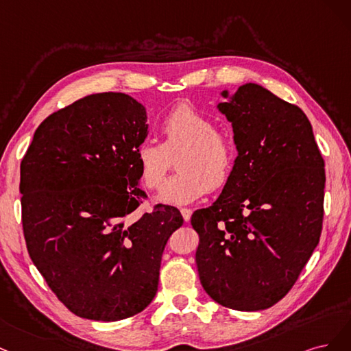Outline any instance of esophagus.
Returning <instances> with one entry per match:
<instances>
[{"mask_svg": "<svg viewBox=\"0 0 351 351\" xmlns=\"http://www.w3.org/2000/svg\"><path fill=\"white\" fill-rule=\"evenodd\" d=\"M180 213H182V217H184L185 221L191 220V216H192V210L191 208H180Z\"/></svg>", "mask_w": 351, "mask_h": 351, "instance_id": "1", "label": "esophagus"}]
</instances>
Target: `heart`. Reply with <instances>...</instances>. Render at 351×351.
Masks as SVG:
<instances>
[{"label": "heart", "mask_w": 351, "mask_h": 351, "mask_svg": "<svg viewBox=\"0 0 351 351\" xmlns=\"http://www.w3.org/2000/svg\"><path fill=\"white\" fill-rule=\"evenodd\" d=\"M162 143L145 140L135 149L141 182L160 188L176 159L178 172L166 180L159 201L188 204L229 182L234 171L237 147L229 132L216 130V122L194 106L180 104L159 123Z\"/></svg>", "instance_id": "1"}]
</instances>
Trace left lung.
<instances>
[{
  "label": "left lung",
  "mask_w": 351,
  "mask_h": 351,
  "mask_svg": "<svg viewBox=\"0 0 351 351\" xmlns=\"http://www.w3.org/2000/svg\"><path fill=\"white\" fill-rule=\"evenodd\" d=\"M221 96L237 157L220 197L191 217L198 276L223 306L263 311L287 295L319 242L325 163L296 105L254 83Z\"/></svg>",
  "instance_id": "1"
}]
</instances>
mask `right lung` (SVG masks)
I'll return each mask as SVG.
<instances>
[{"instance_id":"1","label":"right lung","mask_w":351,"mask_h":351,"mask_svg":"<svg viewBox=\"0 0 351 351\" xmlns=\"http://www.w3.org/2000/svg\"><path fill=\"white\" fill-rule=\"evenodd\" d=\"M145 108L123 93H96L53 112L20 165L21 223L29 255L66 308L112 322L149 306L171 234L184 223L157 204L135 219V149L149 134Z\"/></svg>"}]
</instances>
